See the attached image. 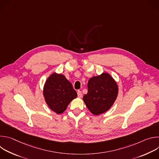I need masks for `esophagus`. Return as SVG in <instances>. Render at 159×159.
<instances>
[{"label": "esophagus", "mask_w": 159, "mask_h": 159, "mask_svg": "<svg viewBox=\"0 0 159 159\" xmlns=\"http://www.w3.org/2000/svg\"><path fill=\"white\" fill-rule=\"evenodd\" d=\"M77 95H78L79 98H81L82 97V92L80 91V90H78V91H77Z\"/></svg>", "instance_id": "1"}]
</instances>
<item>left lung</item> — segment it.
I'll list each match as a JSON object with an SVG mask.
<instances>
[{"label":"left lung","mask_w":159,"mask_h":159,"mask_svg":"<svg viewBox=\"0 0 159 159\" xmlns=\"http://www.w3.org/2000/svg\"><path fill=\"white\" fill-rule=\"evenodd\" d=\"M87 87L88 92L84 96L83 100L88 109L94 115L109 110L118 96V85L107 73L90 78Z\"/></svg>","instance_id":"obj_1"}]
</instances>
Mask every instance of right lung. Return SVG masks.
<instances>
[{
  "mask_svg": "<svg viewBox=\"0 0 159 159\" xmlns=\"http://www.w3.org/2000/svg\"><path fill=\"white\" fill-rule=\"evenodd\" d=\"M43 96L48 107L57 114H61L77 98V94L63 75L53 73L44 84Z\"/></svg>",
  "mask_w": 159,
  "mask_h": 159,
  "instance_id": "add662e5",
  "label": "right lung"
}]
</instances>
